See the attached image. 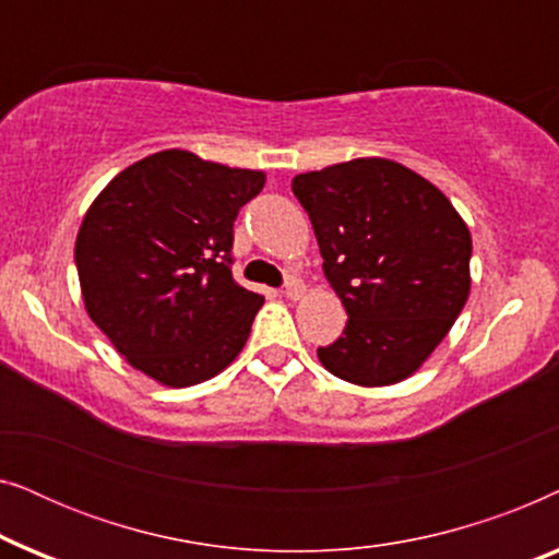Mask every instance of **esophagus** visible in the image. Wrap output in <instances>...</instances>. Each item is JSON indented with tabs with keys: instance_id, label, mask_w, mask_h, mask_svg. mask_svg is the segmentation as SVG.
Here are the masks:
<instances>
[{
	"instance_id": "esophagus-1",
	"label": "esophagus",
	"mask_w": 559,
	"mask_h": 559,
	"mask_svg": "<svg viewBox=\"0 0 559 559\" xmlns=\"http://www.w3.org/2000/svg\"><path fill=\"white\" fill-rule=\"evenodd\" d=\"M285 295L289 297V300H297V297H302V293H305V285L297 277H287L285 280Z\"/></svg>"
}]
</instances>
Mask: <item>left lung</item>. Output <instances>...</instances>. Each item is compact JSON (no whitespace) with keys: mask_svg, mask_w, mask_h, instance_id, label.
Returning a JSON list of instances; mask_svg holds the SVG:
<instances>
[{"mask_svg":"<svg viewBox=\"0 0 559 559\" xmlns=\"http://www.w3.org/2000/svg\"><path fill=\"white\" fill-rule=\"evenodd\" d=\"M293 193L348 312L341 338L318 348L320 364L361 386L407 379L468 300V226L432 182L381 157L297 175Z\"/></svg>","mask_w":559,"mask_h":559,"instance_id":"1","label":"left lung"}]
</instances>
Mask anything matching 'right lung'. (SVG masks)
<instances>
[{"instance_id":"1","label":"right lung","mask_w":559,"mask_h":559,"mask_svg":"<svg viewBox=\"0 0 559 559\" xmlns=\"http://www.w3.org/2000/svg\"><path fill=\"white\" fill-rule=\"evenodd\" d=\"M264 173L165 150L102 190L75 239L83 302L134 369L167 386L216 377L264 297L234 280V221Z\"/></svg>"}]
</instances>
